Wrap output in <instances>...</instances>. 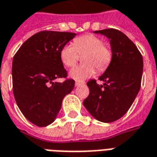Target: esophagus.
<instances>
[{"label": "esophagus", "instance_id": "obj_1", "mask_svg": "<svg viewBox=\"0 0 157 157\" xmlns=\"http://www.w3.org/2000/svg\"><path fill=\"white\" fill-rule=\"evenodd\" d=\"M84 84V82H75V86H81V85Z\"/></svg>", "mask_w": 157, "mask_h": 157}]
</instances>
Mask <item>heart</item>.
<instances>
[{
    "instance_id": "1",
    "label": "heart",
    "mask_w": 157,
    "mask_h": 157,
    "mask_svg": "<svg viewBox=\"0 0 157 157\" xmlns=\"http://www.w3.org/2000/svg\"><path fill=\"white\" fill-rule=\"evenodd\" d=\"M85 63L76 66L71 70L70 76L77 82H82L91 77L98 71H103L111 61V50L103 44L101 38L91 34L79 36L73 44L67 43L61 48L60 57L61 62L67 67H72L79 59V54H84Z\"/></svg>"
}]
</instances>
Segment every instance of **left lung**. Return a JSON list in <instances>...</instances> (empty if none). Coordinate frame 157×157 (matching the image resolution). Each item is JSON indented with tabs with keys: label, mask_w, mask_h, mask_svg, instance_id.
<instances>
[{
	"label": "left lung",
	"mask_w": 157,
	"mask_h": 157,
	"mask_svg": "<svg viewBox=\"0 0 157 157\" xmlns=\"http://www.w3.org/2000/svg\"><path fill=\"white\" fill-rule=\"evenodd\" d=\"M110 40L112 57L99 80L87 82L89 96L83 105L92 117L101 122L120 119L128 111L140 90L143 72L142 56L134 43L121 31L105 29L94 31Z\"/></svg>",
	"instance_id": "obj_1"
}]
</instances>
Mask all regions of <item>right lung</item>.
Returning a JSON list of instances; mask_svg holds the SVG:
<instances>
[{
	"label": "right lung",
	"instance_id": "add662e5",
	"mask_svg": "<svg viewBox=\"0 0 157 157\" xmlns=\"http://www.w3.org/2000/svg\"><path fill=\"white\" fill-rule=\"evenodd\" d=\"M75 33L43 31L23 43L12 62L15 100L24 117L37 126L52 124L61 108L62 100L71 92L75 81L66 78L60 57L61 48Z\"/></svg>",
	"mask_w": 157,
	"mask_h": 157
}]
</instances>
